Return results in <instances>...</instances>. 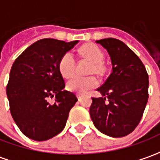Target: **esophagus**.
I'll list each match as a JSON object with an SVG mask.
<instances>
[{"mask_svg": "<svg viewBox=\"0 0 160 160\" xmlns=\"http://www.w3.org/2000/svg\"><path fill=\"white\" fill-rule=\"evenodd\" d=\"M77 97H78V99H79V101H80V99H81V97H82V94H77Z\"/></svg>", "mask_w": 160, "mask_h": 160, "instance_id": "34e87169", "label": "esophagus"}]
</instances>
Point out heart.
<instances>
[{"label": "heart", "instance_id": "1", "mask_svg": "<svg viewBox=\"0 0 160 160\" xmlns=\"http://www.w3.org/2000/svg\"><path fill=\"white\" fill-rule=\"evenodd\" d=\"M77 53L81 59L89 62V74L94 73L101 78L108 75L109 68L107 63L103 60L104 52L96 44L88 43L82 44L77 49ZM58 71L64 78H70L74 73L75 61L70 53L63 54L58 64ZM98 85L97 79L94 76L79 77L75 76L69 80L66 83V89L70 92L78 94H84L90 89L94 88Z\"/></svg>", "mask_w": 160, "mask_h": 160}]
</instances>
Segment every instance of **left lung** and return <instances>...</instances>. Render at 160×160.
<instances>
[{"mask_svg":"<svg viewBox=\"0 0 160 160\" xmlns=\"http://www.w3.org/2000/svg\"><path fill=\"white\" fill-rule=\"evenodd\" d=\"M96 43L109 54L112 72L97 88L102 96L92 98L90 117L103 134L125 137L143 117L149 97L148 73L139 58L120 40L109 38Z\"/></svg>","mask_w":160,"mask_h":160,"instance_id":"1","label":"left lung"}]
</instances>
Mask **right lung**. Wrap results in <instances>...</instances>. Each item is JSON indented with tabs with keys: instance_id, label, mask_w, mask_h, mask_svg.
Listing matches in <instances>:
<instances>
[{
	"instance_id": "1",
	"label": "right lung",
	"mask_w": 160,
	"mask_h": 160,
	"mask_svg": "<svg viewBox=\"0 0 160 160\" xmlns=\"http://www.w3.org/2000/svg\"><path fill=\"white\" fill-rule=\"evenodd\" d=\"M78 41L66 43L43 38L32 43L16 58L10 70L7 96L14 121L27 138L44 141L65 128L78 99L66 87L58 64ZM55 95L53 103L48 99Z\"/></svg>"
}]
</instances>
